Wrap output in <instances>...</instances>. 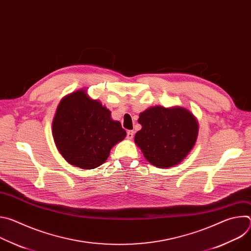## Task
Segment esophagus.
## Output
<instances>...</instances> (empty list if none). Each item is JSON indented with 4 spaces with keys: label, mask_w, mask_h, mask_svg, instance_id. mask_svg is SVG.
<instances>
[{
    "label": "esophagus",
    "mask_w": 251,
    "mask_h": 251,
    "mask_svg": "<svg viewBox=\"0 0 251 251\" xmlns=\"http://www.w3.org/2000/svg\"><path fill=\"white\" fill-rule=\"evenodd\" d=\"M133 137H134V132H133V131H128V132H127V138H128L129 140H132Z\"/></svg>",
    "instance_id": "1"
}]
</instances>
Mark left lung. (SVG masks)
Returning <instances> with one entry per match:
<instances>
[{
	"label": "left lung",
	"mask_w": 251,
	"mask_h": 251,
	"mask_svg": "<svg viewBox=\"0 0 251 251\" xmlns=\"http://www.w3.org/2000/svg\"><path fill=\"white\" fill-rule=\"evenodd\" d=\"M142 129L136 145L146 160L158 168L180 164L194 148L199 134L196 116L182 106H153L139 115Z\"/></svg>",
	"instance_id": "left-lung-1"
}]
</instances>
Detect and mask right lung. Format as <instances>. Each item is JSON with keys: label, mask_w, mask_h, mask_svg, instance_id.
Segmentation results:
<instances>
[{"label": "right lung", "mask_w": 251, "mask_h": 251, "mask_svg": "<svg viewBox=\"0 0 251 251\" xmlns=\"http://www.w3.org/2000/svg\"><path fill=\"white\" fill-rule=\"evenodd\" d=\"M54 144L64 160L90 170L102 165L111 149L126 137L119 121L97 99L79 89L64 96L52 121Z\"/></svg>", "instance_id": "obj_1"}]
</instances>
